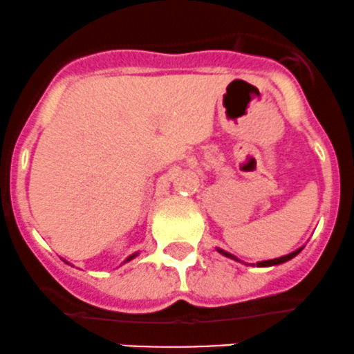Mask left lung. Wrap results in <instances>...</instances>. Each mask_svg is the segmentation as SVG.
<instances>
[{"instance_id":"obj_1","label":"left lung","mask_w":354,"mask_h":354,"mask_svg":"<svg viewBox=\"0 0 354 354\" xmlns=\"http://www.w3.org/2000/svg\"><path fill=\"white\" fill-rule=\"evenodd\" d=\"M301 249H304V247H300V249L293 250V252L288 254V256H283V257H278V259H269V261H261V262H256V264H250V266H257V268H269V266H278V264H283V262L290 261V259H293L295 256H298V254L301 252ZM216 250H218V252L221 254V256H225V257H228V259H233V261L242 262V261H240L239 257H235V256H233V254L227 252V250H223V249H216ZM243 264H245V262H243Z\"/></svg>"}]
</instances>
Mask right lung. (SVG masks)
I'll use <instances>...</instances> for the list:
<instances>
[{"mask_svg": "<svg viewBox=\"0 0 354 354\" xmlns=\"http://www.w3.org/2000/svg\"><path fill=\"white\" fill-rule=\"evenodd\" d=\"M136 256H138V252L131 254V256H129V257H127V259H126V261H124V262H129V261H133V259H134V257H136Z\"/></svg>", "mask_w": 354, "mask_h": 354, "instance_id": "right-lung-1", "label": "right lung"}]
</instances>
